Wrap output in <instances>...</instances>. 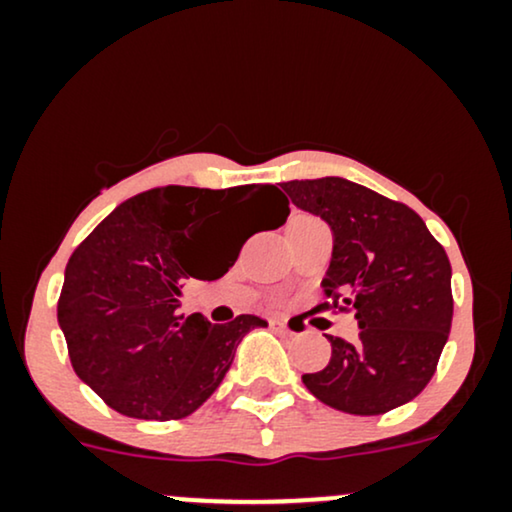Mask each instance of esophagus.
I'll list each match as a JSON object with an SVG mask.
<instances>
[{
  "mask_svg": "<svg viewBox=\"0 0 512 512\" xmlns=\"http://www.w3.org/2000/svg\"><path fill=\"white\" fill-rule=\"evenodd\" d=\"M269 327H272V330H279V332H291L289 322L286 320H269Z\"/></svg>",
  "mask_w": 512,
  "mask_h": 512,
  "instance_id": "1",
  "label": "esophagus"
}]
</instances>
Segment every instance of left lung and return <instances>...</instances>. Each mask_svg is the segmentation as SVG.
Instances as JSON below:
<instances>
[{"instance_id": "obj_1", "label": "left lung", "mask_w": 512, "mask_h": 512, "mask_svg": "<svg viewBox=\"0 0 512 512\" xmlns=\"http://www.w3.org/2000/svg\"><path fill=\"white\" fill-rule=\"evenodd\" d=\"M298 209L332 228L322 289L354 305L356 342L327 337L332 358L303 383L327 407L375 416L402 407L433 378L452 325L450 260L424 219L344 178L281 185ZM327 305V303H325Z\"/></svg>"}]
</instances>
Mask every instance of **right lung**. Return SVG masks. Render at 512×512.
Here are the masks:
<instances>
[{
	"instance_id": "1",
	"label": "right lung",
	"mask_w": 512,
	"mask_h": 512,
	"mask_svg": "<svg viewBox=\"0 0 512 512\" xmlns=\"http://www.w3.org/2000/svg\"><path fill=\"white\" fill-rule=\"evenodd\" d=\"M250 204L272 214V228L289 216L274 185L231 190L156 187L127 199L93 228L64 269L57 322L74 373L132 419L190 416L221 385L240 339L267 327L257 315L211 325L180 313L187 279H221L240 248L233 221Z\"/></svg>"
}]
</instances>
